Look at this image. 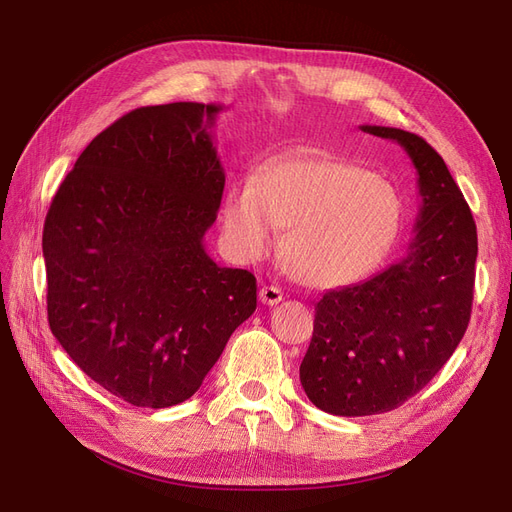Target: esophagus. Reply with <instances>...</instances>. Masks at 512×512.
Returning a JSON list of instances; mask_svg holds the SVG:
<instances>
[{
	"mask_svg": "<svg viewBox=\"0 0 512 512\" xmlns=\"http://www.w3.org/2000/svg\"><path fill=\"white\" fill-rule=\"evenodd\" d=\"M258 299H260V303H265V305H277L284 299V294L277 286H262L260 292H258Z\"/></svg>",
	"mask_w": 512,
	"mask_h": 512,
	"instance_id": "esophagus-1",
	"label": "esophagus"
}]
</instances>
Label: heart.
<instances>
[{
  "mask_svg": "<svg viewBox=\"0 0 512 512\" xmlns=\"http://www.w3.org/2000/svg\"><path fill=\"white\" fill-rule=\"evenodd\" d=\"M404 203L391 181L335 156H294L258 179L228 188L222 226L241 260L267 256L288 228L284 260L307 286L333 288L359 280L391 250Z\"/></svg>",
  "mask_w": 512,
  "mask_h": 512,
  "instance_id": "obj_1",
  "label": "heart"
}]
</instances>
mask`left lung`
<instances>
[{
    "instance_id": "obj_1",
    "label": "left lung",
    "mask_w": 512,
    "mask_h": 512,
    "mask_svg": "<svg viewBox=\"0 0 512 512\" xmlns=\"http://www.w3.org/2000/svg\"><path fill=\"white\" fill-rule=\"evenodd\" d=\"M361 130L406 149L421 209L404 258L316 303L299 376L309 401L335 416L395 410L438 374L468 329L478 254L472 211L440 153L406 130Z\"/></svg>"
}]
</instances>
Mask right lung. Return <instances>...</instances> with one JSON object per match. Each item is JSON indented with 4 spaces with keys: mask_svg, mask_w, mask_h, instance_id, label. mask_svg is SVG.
I'll return each mask as SVG.
<instances>
[{
    "mask_svg": "<svg viewBox=\"0 0 512 512\" xmlns=\"http://www.w3.org/2000/svg\"><path fill=\"white\" fill-rule=\"evenodd\" d=\"M220 111L173 102L123 115L46 213L51 331L91 380L138 408L190 399L256 309V277L218 267L203 243L226 181Z\"/></svg>",
    "mask_w": 512,
    "mask_h": 512,
    "instance_id": "1",
    "label": "right lung"
}]
</instances>
